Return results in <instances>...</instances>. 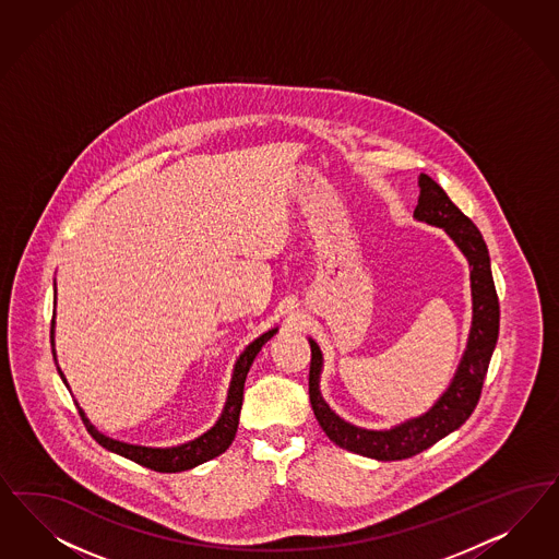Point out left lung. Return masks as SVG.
<instances>
[{"instance_id": "obj_1", "label": "left lung", "mask_w": 559, "mask_h": 559, "mask_svg": "<svg viewBox=\"0 0 559 559\" xmlns=\"http://www.w3.org/2000/svg\"><path fill=\"white\" fill-rule=\"evenodd\" d=\"M419 199L414 216L438 228H444L459 249L465 252L471 267V294H473V326L468 335L467 352L456 370L449 391L438 399L432 409L421 417L409 419L393 430L372 432L361 430L333 414L319 393L321 374V349L310 340V370H308V395L317 421L323 432L345 451L358 452L361 456L379 461H401L430 449L440 438L461 428L479 403L487 366L500 331V302L489 267L486 240L477 226L468 219L444 193V189L419 175Z\"/></svg>"}]
</instances>
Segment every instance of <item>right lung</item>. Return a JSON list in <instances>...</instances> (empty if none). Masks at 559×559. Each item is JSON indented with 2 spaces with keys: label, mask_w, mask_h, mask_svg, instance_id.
<instances>
[{
  "label": "right lung",
  "mask_w": 559,
  "mask_h": 559,
  "mask_svg": "<svg viewBox=\"0 0 559 559\" xmlns=\"http://www.w3.org/2000/svg\"><path fill=\"white\" fill-rule=\"evenodd\" d=\"M277 329H271L265 335H261L242 352V356L238 358L235 366V374H233V382H230V391H228V401L224 407V414L217 419L216 426L210 432L199 436L195 440L180 444V447H173V449H147V447H135V444H126L119 440L107 438L98 432L91 421L86 419L84 412L78 407V412L82 415V421L86 426V430L91 432L92 438L105 447L108 451L117 452L126 459H131L133 463L142 465V467L158 471V473H179V471H187V468L198 467L201 463L214 459L217 454L226 451L233 440H235L236 428H238V415H240V407H242V391H245V380L251 370L252 360L254 356L261 352V347L270 342ZM51 337H53V321H51ZM53 345V340H51ZM59 370V368H57ZM61 379L63 372L59 370ZM66 382V379H63Z\"/></svg>",
  "instance_id": "obj_1"
}]
</instances>
